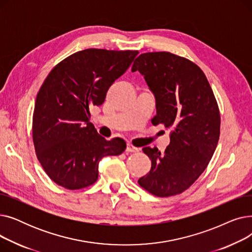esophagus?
<instances>
[{"mask_svg": "<svg viewBox=\"0 0 252 252\" xmlns=\"http://www.w3.org/2000/svg\"><path fill=\"white\" fill-rule=\"evenodd\" d=\"M126 151L128 152V153H134V152H138V151H139V148L133 146V145H131V144H127V145H126Z\"/></svg>", "mask_w": 252, "mask_h": 252, "instance_id": "obj_1", "label": "esophagus"}]
</instances>
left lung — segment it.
Segmentation results:
<instances>
[{"mask_svg":"<svg viewBox=\"0 0 252 252\" xmlns=\"http://www.w3.org/2000/svg\"><path fill=\"white\" fill-rule=\"evenodd\" d=\"M155 96L154 126L170 128L164 153L143 151L151 159L140 186L158 197L183 193L200 177L213 157L220 133V114L214 92L199 66L169 52H148L134 62Z\"/></svg>","mask_w":252,"mask_h":252,"instance_id":"8db88e82","label":"left lung"}]
</instances>
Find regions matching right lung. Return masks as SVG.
<instances>
[{"mask_svg": "<svg viewBox=\"0 0 252 252\" xmlns=\"http://www.w3.org/2000/svg\"><path fill=\"white\" fill-rule=\"evenodd\" d=\"M138 51L86 49L59 62L39 89L32 115L35 154L49 178L77 190L98 180L104 156L119 155L126 144L106 140L90 123V108L129 67Z\"/></svg>", "mask_w": 252, "mask_h": 252, "instance_id": "1", "label": "right lung"}]
</instances>
